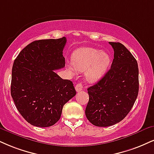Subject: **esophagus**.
<instances>
[{
    "mask_svg": "<svg viewBox=\"0 0 154 154\" xmlns=\"http://www.w3.org/2000/svg\"><path fill=\"white\" fill-rule=\"evenodd\" d=\"M75 90H76V91H77V92L82 91V90H83V85L81 84V83H78V84L76 85Z\"/></svg>",
    "mask_w": 154,
    "mask_h": 154,
    "instance_id": "esophagus-1",
    "label": "esophagus"
}]
</instances>
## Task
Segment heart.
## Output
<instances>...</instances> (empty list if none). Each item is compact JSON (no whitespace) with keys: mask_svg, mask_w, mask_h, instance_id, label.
Segmentation results:
<instances>
[{"mask_svg":"<svg viewBox=\"0 0 154 154\" xmlns=\"http://www.w3.org/2000/svg\"><path fill=\"white\" fill-rule=\"evenodd\" d=\"M72 60L73 66H67L71 75H75L76 71H85V79L89 82H95L106 72L110 65V57L105 51L93 48H81L73 53Z\"/></svg>","mask_w":154,"mask_h":154,"instance_id":"1","label":"heart"}]
</instances>
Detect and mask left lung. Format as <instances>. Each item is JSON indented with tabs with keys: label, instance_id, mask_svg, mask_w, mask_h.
Instances as JSON below:
<instances>
[{
	"label": "left lung",
	"instance_id": "left-lung-1",
	"mask_svg": "<svg viewBox=\"0 0 154 154\" xmlns=\"http://www.w3.org/2000/svg\"><path fill=\"white\" fill-rule=\"evenodd\" d=\"M114 50L110 69L88 89L85 115L92 125L107 127L119 123L128 114L139 88L138 66L132 54L119 42H109Z\"/></svg>",
	"mask_w": 154,
	"mask_h": 154
}]
</instances>
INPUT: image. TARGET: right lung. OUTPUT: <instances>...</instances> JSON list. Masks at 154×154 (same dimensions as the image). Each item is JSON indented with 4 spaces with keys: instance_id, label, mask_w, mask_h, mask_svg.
<instances>
[{
    "instance_id": "right-lung-1",
    "label": "right lung",
    "mask_w": 154,
    "mask_h": 154,
    "mask_svg": "<svg viewBox=\"0 0 154 154\" xmlns=\"http://www.w3.org/2000/svg\"><path fill=\"white\" fill-rule=\"evenodd\" d=\"M66 43L65 37L34 41L14 60L11 94L20 114L34 126L54 125L63 106L76 95L72 81L54 71L65 66Z\"/></svg>"
}]
</instances>
